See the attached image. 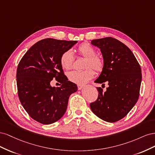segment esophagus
I'll return each mask as SVG.
<instances>
[{
  "label": "esophagus",
  "instance_id": "esophagus-1",
  "mask_svg": "<svg viewBox=\"0 0 155 155\" xmlns=\"http://www.w3.org/2000/svg\"><path fill=\"white\" fill-rule=\"evenodd\" d=\"M83 87V85H78V90H81Z\"/></svg>",
  "mask_w": 155,
  "mask_h": 155
}]
</instances>
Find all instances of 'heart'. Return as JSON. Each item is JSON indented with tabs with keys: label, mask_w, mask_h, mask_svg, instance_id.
Instances as JSON below:
<instances>
[{
	"label": "heart",
	"mask_w": 155,
	"mask_h": 155,
	"mask_svg": "<svg viewBox=\"0 0 155 155\" xmlns=\"http://www.w3.org/2000/svg\"><path fill=\"white\" fill-rule=\"evenodd\" d=\"M79 54L85 58L83 63V68L81 71H72L67 74L68 80L78 85L85 84L91 79L94 76L95 70L96 72H100L104 68V63L102 58L96 55V50L88 43H83L79 46L78 48ZM73 55L72 51L67 50L61 56V66L64 70H70L73 64Z\"/></svg>",
	"instance_id": "obj_1"
}]
</instances>
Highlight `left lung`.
Returning a JSON list of instances; mask_svg holds the SVG:
<instances>
[{
  "mask_svg": "<svg viewBox=\"0 0 155 155\" xmlns=\"http://www.w3.org/2000/svg\"><path fill=\"white\" fill-rule=\"evenodd\" d=\"M100 49L104 66L95 83L107 82L109 87H101L91 109L98 118L107 122H116L128 114L139 97L142 70L131 50L112 37L94 39L91 43Z\"/></svg>",
  "mask_w": 155,
  "mask_h": 155,
  "instance_id": "8db88e82",
  "label": "left lung"
}]
</instances>
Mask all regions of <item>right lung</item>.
<instances>
[{"label": "right lung", "instance_id": "right-lung-1", "mask_svg": "<svg viewBox=\"0 0 155 155\" xmlns=\"http://www.w3.org/2000/svg\"><path fill=\"white\" fill-rule=\"evenodd\" d=\"M76 41L47 38L39 41L26 51L17 70L18 95L31 118L48 125L58 121L67 110L70 96L78 91L68 80L61 66V56ZM53 78L62 85L51 87Z\"/></svg>", "mask_w": 155, "mask_h": 155}]
</instances>
